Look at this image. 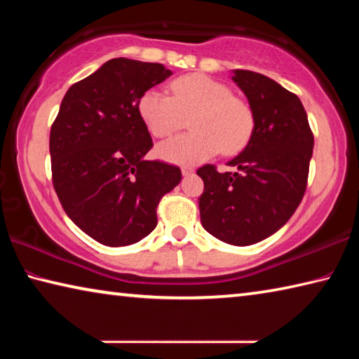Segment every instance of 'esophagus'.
I'll use <instances>...</instances> for the list:
<instances>
[{
  "instance_id": "esophagus-1",
  "label": "esophagus",
  "mask_w": 359,
  "mask_h": 359,
  "mask_svg": "<svg viewBox=\"0 0 359 359\" xmlns=\"http://www.w3.org/2000/svg\"><path fill=\"white\" fill-rule=\"evenodd\" d=\"M193 172H194V168H191V166H182V174H184L185 177H187V175H191Z\"/></svg>"
}]
</instances>
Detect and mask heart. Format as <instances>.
<instances>
[{
  "instance_id": "b5f03b06",
  "label": "heart",
  "mask_w": 359,
  "mask_h": 359,
  "mask_svg": "<svg viewBox=\"0 0 359 359\" xmlns=\"http://www.w3.org/2000/svg\"><path fill=\"white\" fill-rule=\"evenodd\" d=\"M171 96L150 88L139 100V115L156 137L171 136L185 125L193 131L158 145V155L174 165L193 166L218 151L244 149L255 126L252 107L229 87L204 74H188L169 83Z\"/></svg>"
}]
</instances>
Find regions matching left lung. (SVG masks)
<instances>
[{
  "instance_id": "left-lung-1",
  "label": "left lung",
  "mask_w": 359,
  "mask_h": 359,
  "mask_svg": "<svg viewBox=\"0 0 359 359\" xmlns=\"http://www.w3.org/2000/svg\"><path fill=\"white\" fill-rule=\"evenodd\" d=\"M231 79L247 96L253 133L245 149L228 161L238 172L198 169L204 180L199 212L204 229L231 245H252L280 229L301 204L307 187L313 135L301 100L253 71Z\"/></svg>"
}]
</instances>
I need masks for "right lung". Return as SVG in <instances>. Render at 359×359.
I'll return each mask as SVG.
<instances>
[{
	"instance_id": "1",
	"label": "right lung",
	"mask_w": 359,
	"mask_h": 359,
	"mask_svg": "<svg viewBox=\"0 0 359 359\" xmlns=\"http://www.w3.org/2000/svg\"><path fill=\"white\" fill-rule=\"evenodd\" d=\"M172 72L112 58L71 85L50 128L52 180L68 217L102 245L136 244L156 226V205L177 166L144 160L154 147L139 100Z\"/></svg>"
}]
</instances>
